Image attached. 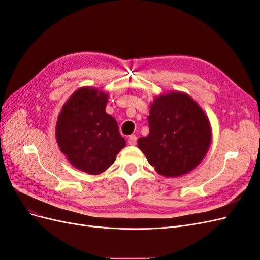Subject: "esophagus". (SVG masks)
Wrapping results in <instances>:
<instances>
[{
  "label": "esophagus",
  "mask_w": 260,
  "mask_h": 260,
  "mask_svg": "<svg viewBox=\"0 0 260 260\" xmlns=\"http://www.w3.org/2000/svg\"><path fill=\"white\" fill-rule=\"evenodd\" d=\"M137 140H138V138L135 135L129 136V138H128V144L129 145H136L137 144Z\"/></svg>",
  "instance_id": "1"
}]
</instances>
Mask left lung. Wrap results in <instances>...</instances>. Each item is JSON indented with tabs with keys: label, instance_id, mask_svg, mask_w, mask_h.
<instances>
[{
	"label": "left lung",
	"instance_id": "1",
	"mask_svg": "<svg viewBox=\"0 0 260 260\" xmlns=\"http://www.w3.org/2000/svg\"><path fill=\"white\" fill-rule=\"evenodd\" d=\"M147 121L149 133L138 140V146L159 175L182 176L205 157L211 140L210 124L187 94L171 92L156 98Z\"/></svg>",
	"mask_w": 260,
	"mask_h": 260
}]
</instances>
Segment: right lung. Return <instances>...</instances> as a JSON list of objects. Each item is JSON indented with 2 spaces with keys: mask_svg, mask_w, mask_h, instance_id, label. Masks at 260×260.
I'll return each mask as SVG.
<instances>
[{
  "mask_svg": "<svg viewBox=\"0 0 260 260\" xmlns=\"http://www.w3.org/2000/svg\"><path fill=\"white\" fill-rule=\"evenodd\" d=\"M107 100L95 88L77 90L62 106L55 130L69 162L90 175L105 171L125 145L117 121L105 112Z\"/></svg>",
  "mask_w": 260,
  "mask_h": 260,
  "instance_id": "right-lung-1",
  "label": "right lung"
}]
</instances>
